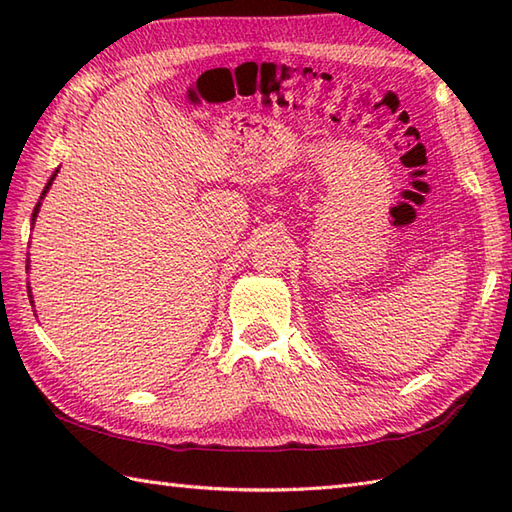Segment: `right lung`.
Segmentation results:
<instances>
[{
    "label": "right lung",
    "mask_w": 512,
    "mask_h": 512,
    "mask_svg": "<svg viewBox=\"0 0 512 512\" xmlns=\"http://www.w3.org/2000/svg\"><path fill=\"white\" fill-rule=\"evenodd\" d=\"M54 176H57V173H54ZM54 176H52V178H50V182H48V187H50V184H52V180H54ZM48 187H46V191H48ZM46 191H43V193H41V198H43V195H46ZM37 211H39V204H37V206H35V213H32V217H37Z\"/></svg>",
    "instance_id": "obj_1"
}]
</instances>
